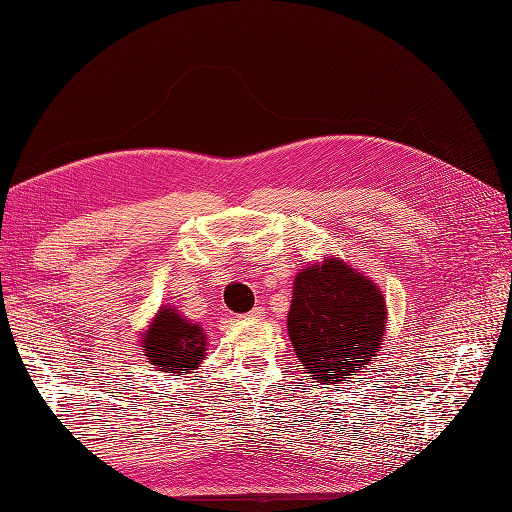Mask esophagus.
I'll use <instances>...</instances> for the list:
<instances>
[{
  "label": "esophagus",
  "mask_w": 512,
  "mask_h": 512,
  "mask_svg": "<svg viewBox=\"0 0 512 512\" xmlns=\"http://www.w3.org/2000/svg\"><path fill=\"white\" fill-rule=\"evenodd\" d=\"M248 315H250V317H262V315H264V309H262V307H254Z\"/></svg>",
  "instance_id": "obj_1"
}]
</instances>
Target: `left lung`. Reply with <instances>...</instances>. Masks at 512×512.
I'll return each mask as SVG.
<instances>
[{
  "label": "left lung",
  "instance_id": "obj_1",
  "mask_svg": "<svg viewBox=\"0 0 512 512\" xmlns=\"http://www.w3.org/2000/svg\"><path fill=\"white\" fill-rule=\"evenodd\" d=\"M292 294L288 334L309 375L332 385L364 373L385 339V303L373 281L328 258L298 273Z\"/></svg>",
  "mask_w": 512,
  "mask_h": 512
}]
</instances>
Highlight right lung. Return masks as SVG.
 <instances>
[{"label": "right lung", "mask_w": 512, "mask_h": 512, "mask_svg": "<svg viewBox=\"0 0 512 512\" xmlns=\"http://www.w3.org/2000/svg\"><path fill=\"white\" fill-rule=\"evenodd\" d=\"M148 360L163 370H195L205 356V332L175 311L163 307L144 334Z\"/></svg>", "instance_id": "add662e5"}]
</instances>
